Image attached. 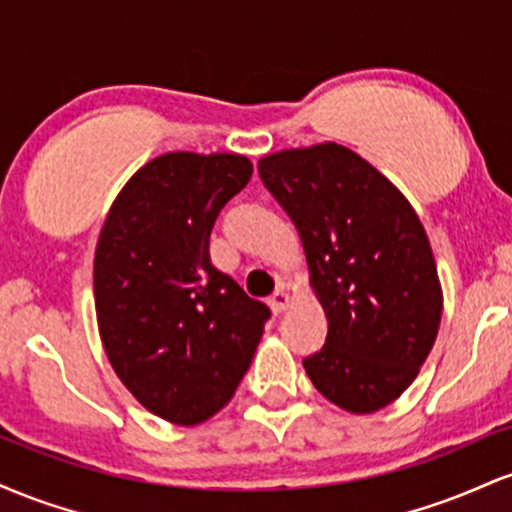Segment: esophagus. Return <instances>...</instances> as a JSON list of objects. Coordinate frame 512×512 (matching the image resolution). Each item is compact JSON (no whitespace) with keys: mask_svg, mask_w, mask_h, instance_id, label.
<instances>
[{"mask_svg":"<svg viewBox=\"0 0 512 512\" xmlns=\"http://www.w3.org/2000/svg\"><path fill=\"white\" fill-rule=\"evenodd\" d=\"M289 301H291L289 293H286V291H276L274 296L269 298V308H272L274 315H281L286 308H289Z\"/></svg>","mask_w":512,"mask_h":512,"instance_id":"1","label":"esophagus"}]
</instances>
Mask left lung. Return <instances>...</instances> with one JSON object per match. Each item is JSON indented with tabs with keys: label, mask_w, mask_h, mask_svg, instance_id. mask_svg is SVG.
I'll use <instances>...</instances> for the list:
<instances>
[{
	"label": "left lung",
	"mask_w": 512,
	"mask_h": 512,
	"mask_svg": "<svg viewBox=\"0 0 512 512\" xmlns=\"http://www.w3.org/2000/svg\"><path fill=\"white\" fill-rule=\"evenodd\" d=\"M257 168L296 223L327 317L305 373L339 409H385L416 380L443 315L424 223L395 182L344 144L274 151Z\"/></svg>",
	"instance_id": "8db88e82"
}]
</instances>
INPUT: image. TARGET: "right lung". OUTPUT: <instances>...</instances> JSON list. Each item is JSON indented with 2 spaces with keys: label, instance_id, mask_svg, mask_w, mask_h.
Segmentation results:
<instances>
[{
  "label": "right lung",
  "instance_id": "obj_1",
  "mask_svg": "<svg viewBox=\"0 0 512 512\" xmlns=\"http://www.w3.org/2000/svg\"><path fill=\"white\" fill-rule=\"evenodd\" d=\"M252 175L243 154L170 151L117 192L93 257L98 334L134 399L175 426L236 395L269 308L209 260L216 216Z\"/></svg>",
  "mask_w": 512,
  "mask_h": 512
}]
</instances>
